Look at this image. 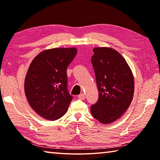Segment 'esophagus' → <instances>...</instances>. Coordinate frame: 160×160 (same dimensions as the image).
<instances>
[{
	"instance_id": "1",
	"label": "esophagus",
	"mask_w": 160,
	"mask_h": 160,
	"mask_svg": "<svg viewBox=\"0 0 160 160\" xmlns=\"http://www.w3.org/2000/svg\"><path fill=\"white\" fill-rule=\"evenodd\" d=\"M78 98H79L81 100H84V99H85V94L81 93L80 94L78 95Z\"/></svg>"
}]
</instances>
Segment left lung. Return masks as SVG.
<instances>
[{"label":"left lung","mask_w":160,"mask_h":160,"mask_svg":"<svg viewBox=\"0 0 160 160\" xmlns=\"http://www.w3.org/2000/svg\"><path fill=\"white\" fill-rule=\"evenodd\" d=\"M91 62L99 91L96 104L90 110L103 124L114 122L128 109L133 98L134 78L125 59L112 48L93 49Z\"/></svg>","instance_id":"8db88e82"}]
</instances>
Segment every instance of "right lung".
<instances>
[{"label":"right lung","mask_w":160,"mask_h":160,"mask_svg":"<svg viewBox=\"0 0 160 160\" xmlns=\"http://www.w3.org/2000/svg\"><path fill=\"white\" fill-rule=\"evenodd\" d=\"M77 53L75 48L42 51L32 61L25 80L30 107L40 116L55 121L66 113L72 99L68 90L67 68Z\"/></svg>","instance_id":"obj_1"}]
</instances>
